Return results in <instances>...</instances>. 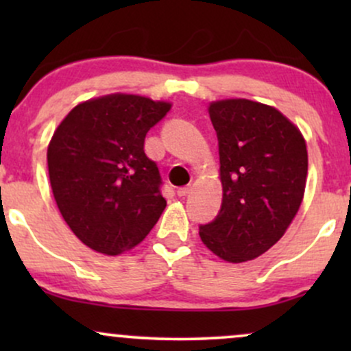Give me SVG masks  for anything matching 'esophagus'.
<instances>
[{
    "label": "esophagus",
    "mask_w": 351,
    "mask_h": 351,
    "mask_svg": "<svg viewBox=\"0 0 351 351\" xmlns=\"http://www.w3.org/2000/svg\"><path fill=\"white\" fill-rule=\"evenodd\" d=\"M191 189H193L191 184H188V186L180 188V189H178V196H181V198H184V196H188L189 193H191Z\"/></svg>",
    "instance_id": "obj_1"
}]
</instances>
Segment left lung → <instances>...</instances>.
Wrapping results in <instances>:
<instances>
[{
  "instance_id": "8db88e82",
  "label": "left lung",
  "mask_w": 351,
  "mask_h": 351,
  "mask_svg": "<svg viewBox=\"0 0 351 351\" xmlns=\"http://www.w3.org/2000/svg\"><path fill=\"white\" fill-rule=\"evenodd\" d=\"M208 110L219 143L223 203L199 237L219 259L245 263L267 252L299 211L307 143L282 112L256 100H215Z\"/></svg>"
}]
</instances>
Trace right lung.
I'll list each match as a JSON object with an SVG mask.
<instances>
[{
    "label": "right lung",
    "instance_id": "obj_1",
    "mask_svg": "<svg viewBox=\"0 0 351 351\" xmlns=\"http://www.w3.org/2000/svg\"><path fill=\"white\" fill-rule=\"evenodd\" d=\"M171 104L135 94L84 100L47 145V170L60 215L87 247L120 256L155 226L167 199L145 136Z\"/></svg>",
    "mask_w": 351,
    "mask_h": 351
}]
</instances>
